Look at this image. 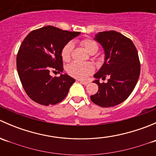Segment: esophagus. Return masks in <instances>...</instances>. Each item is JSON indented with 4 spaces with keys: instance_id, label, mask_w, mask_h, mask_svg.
<instances>
[{
    "instance_id": "34e87169",
    "label": "esophagus",
    "mask_w": 156,
    "mask_h": 156,
    "mask_svg": "<svg viewBox=\"0 0 156 156\" xmlns=\"http://www.w3.org/2000/svg\"><path fill=\"white\" fill-rule=\"evenodd\" d=\"M79 82L81 83V84H84V85H87V84H89V82H88V81H81V80H79Z\"/></svg>"
}]
</instances>
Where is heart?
Segmentation results:
<instances>
[{
  "label": "heart",
  "instance_id": "heart-1",
  "mask_svg": "<svg viewBox=\"0 0 156 156\" xmlns=\"http://www.w3.org/2000/svg\"><path fill=\"white\" fill-rule=\"evenodd\" d=\"M81 45L85 48L89 53H95L98 50V45L95 41L92 39H84L81 41ZM73 48V44L69 42L62 48L61 56L63 60H68L70 58L71 52ZM94 70V66L90 62H73L67 67V72L71 76L77 78H85L90 75Z\"/></svg>",
  "mask_w": 156,
  "mask_h": 156
}]
</instances>
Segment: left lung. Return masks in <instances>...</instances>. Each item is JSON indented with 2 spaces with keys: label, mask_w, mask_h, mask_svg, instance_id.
<instances>
[{
  "label": "left lung",
  "mask_w": 156,
  "mask_h": 156,
  "mask_svg": "<svg viewBox=\"0 0 156 156\" xmlns=\"http://www.w3.org/2000/svg\"><path fill=\"white\" fill-rule=\"evenodd\" d=\"M94 40L104 50L105 61L94 75L98 92L90 100L101 107H112L120 104L134 89L140 72L137 50L130 39L115 31H102ZM110 77L107 83L100 84L99 78Z\"/></svg>",
  "instance_id": "8db88e82"
}]
</instances>
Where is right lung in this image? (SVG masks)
<instances>
[{
    "label": "right lung",
    "mask_w": 156,
    "mask_h": 156,
    "mask_svg": "<svg viewBox=\"0 0 156 156\" xmlns=\"http://www.w3.org/2000/svg\"><path fill=\"white\" fill-rule=\"evenodd\" d=\"M80 34L48 26L25 37L17 54L16 67L23 87L33 101L49 106L66 97L75 80L67 74L52 77L50 72H62V48Z\"/></svg>",
    "instance_id": "obj_1"
}]
</instances>
